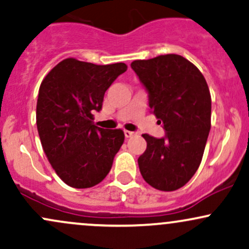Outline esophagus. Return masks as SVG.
<instances>
[{
	"instance_id": "1",
	"label": "esophagus",
	"mask_w": 249,
	"mask_h": 249,
	"mask_svg": "<svg viewBox=\"0 0 249 249\" xmlns=\"http://www.w3.org/2000/svg\"><path fill=\"white\" fill-rule=\"evenodd\" d=\"M124 134H125V137H126V138H131V137L134 136V132H132V131L125 130L124 131Z\"/></svg>"
}]
</instances>
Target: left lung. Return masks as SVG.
Instances as JSON below:
<instances>
[{
	"label": "left lung",
	"mask_w": 249,
	"mask_h": 249,
	"mask_svg": "<svg viewBox=\"0 0 249 249\" xmlns=\"http://www.w3.org/2000/svg\"><path fill=\"white\" fill-rule=\"evenodd\" d=\"M148 92L151 112L165 137L145 133V152L138 158L141 173L159 191H176L194 176L201 162L211 130L210 89L198 68L176 53L131 63Z\"/></svg>",
	"instance_id": "1"
}]
</instances>
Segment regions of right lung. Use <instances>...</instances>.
Returning <instances> with one entry per match:
<instances>
[{"instance_id":"right-lung-1","label":"right lung","mask_w":249,"mask_h":249,"mask_svg":"<svg viewBox=\"0 0 249 249\" xmlns=\"http://www.w3.org/2000/svg\"><path fill=\"white\" fill-rule=\"evenodd\" d=\"M127 69L125 63L97 65L67 58L42 81L36 124L43 151L57 176L75 188L99 184L124 142L121 128L93 125L105 91Z\"/></svg>"}]
</instances>
